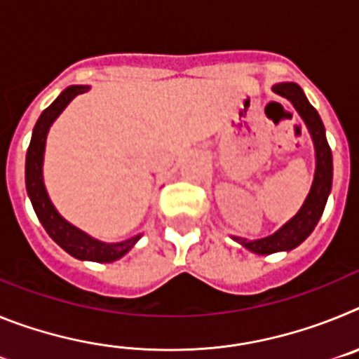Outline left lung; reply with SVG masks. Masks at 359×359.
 Listing matches in <instances>:
<instances>
[{"instance_id":"left-lung-1","label":"left lung","mask_w":359,"mask_h":359,"mask_svg":"<svg viewBox=\"0 0 359 359\" xmlns=\"http://www.w3.org/2000/svg\"><path fill=\"white\" fill-rule=\"evenodd\" d=\"M273 91L280 95V97L287 98L294 106V109L298 111V115L302 116V120L306 122L307 129L311 133V138H313V144H315L316 170L315 180H313V185H311L309 194H307L302 208L284 226L278 228L273 236L257 241L231 237L233 241L243 244L244 248H248L253 253H259V255H269V253L275 252H290V250L297 248L298 244H302L311 236V231L315 230L316 224H318L332 187V154L331 147L327 144V138H325V128H323L318 111L311 106L309 100L304 95L302 88L294 84V82L275 84Z\"/></svg>"}]
</instances>
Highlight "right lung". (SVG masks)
Returning <instances> with one entry per match:
<instances>
[{"instance_id": "right-lung-1", "label": "right lung", "mask_w": 359, "mask_h": 359, "mask_svg": "<svg viewBox=\"0 0 359 359\" xmlns=\"http://www.w3.org/2000/svg\"><path fill=\"white\" fill-rule=\"evenodd\" d=\"M90 90V86H69L62 91L59 97L50 104L46 109L41 113L39 120L36 122V128L32 133V140L27 151V165H25V182H27L28 198L32 201V207L36 210L41 224L44 230L48 231V236L61 246L65 252L81 261H93V262H113L120 257H123L129 250L140 239V236L131 237L122 243H102L82 230L69 224L48 198V192L44 189L43 182V158H44V145H46V135H48L50 126L53 120L61 115L62 109L72 102L77 95Z\"/></svg>"}]
</instances>
